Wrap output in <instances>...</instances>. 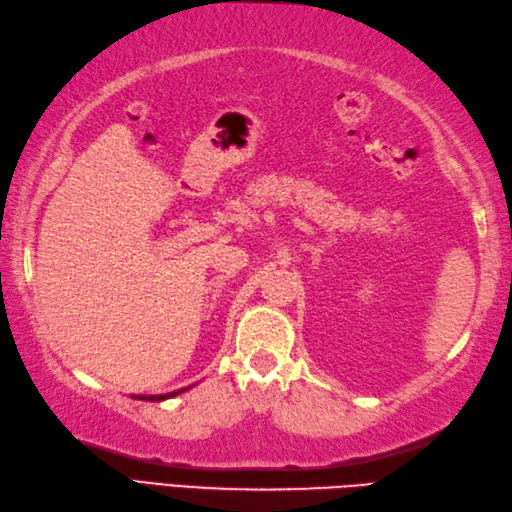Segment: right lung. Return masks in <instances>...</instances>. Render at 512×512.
<instances>
[{
  "label": "right lung",
  "instance_id": "right-lung-1",
  "mask_svg": "<svg viewBox=\"0 0 512 512\" xmlns=\"http://www.w3.org/2000/svg\"><path fill=\"white\" fill-rule=\"evenodd\" d=\"M188 388H192V385H188ZM188 388H181V390H175V392H168V394H133V399H140V401H153V403H157V401H166V399H173V396H177V394H181V392H186Z\"/></svg>",
  "mask_w": 512,
  "mask_h": 512
}]
</instances>
